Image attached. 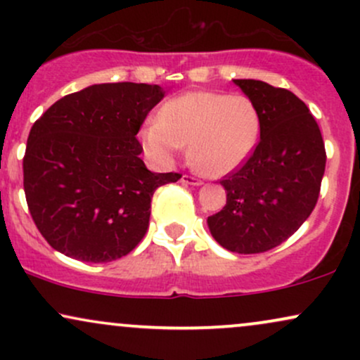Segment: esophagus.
Listing matches in <instances>:
<instances>
[{
	"instance_id": "1",
	"label": "esophagus",
	"mask_w": 360,
	"mask_h": 360,
	"mask_svg": "<svg viewBox=\"0 0 360 360\" xmlns=\"http://www.w3.org/2000/svg\"><path fill=\"white\" fill-rule=\"evenodd\" d=\"M181 181H183L184 184H191V186H201V184H203V181H201V179H198V177H194V176H188V174H184L183 177H181Z\"/></svg>"
}]
</instances>
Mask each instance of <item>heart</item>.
I'll list each match as a JSON object with an SVG mask.
<instances>
[{
    "mask_svg": "<svg viewBox=\"0 0 360 360\" xmlns=\"http://www.w3.org/2000/svg\"><path fill=\"white\" fill-rule=\"evenodd\" d=\"M259 131L257 108L247 96L191 91L164 103L139 137L143 152L159 164H171L189 143L193 166L201 174L220 177L249 159Z\"/></svg>",
    "mask_w": 360,
    "mask_h": 360,
    "instance_id": "obj_1",
    "label": "heart"
}]
</instances>
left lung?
<instances>
[{"label": "left lung", "mask_w": 360, "mask_h": 360, "mask_svg": "<svg viewBox=\"0 0 360 360\" xmlns=\"http://www.w3.org/2000/svg\"><path fill=\"white\" fill-rule=\"evenodd\" d=\"M257 108L260 140L243 166L225 176L221 212L208 229L223 249L260 254L303 225L315 208L325 172V143L308 106L264 81L233 79Z\"/></svg>", "instance_id": "obj_1"}]
</instances>
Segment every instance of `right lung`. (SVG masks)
I'll list each match as a JSON object with an SVG mask.
<instances>
[{
	"label": "right lung",
	"mask_w": 360,
	"mask_h": 360,
	"mask_svg": "<svg viewBox=\"0 0 360 360\" xmlns=\"http://www.w3.org/2000/svg\"><path fill=\"white\" fill-rule=\"evenodd\" d=\"M157 84H93L56 101L32 127L23 188L52 249L82 262H111L142 240L150 201L176 172H150L137 134L164 98Z\"/></svg>",
	"instance_id": "add662e5"
}]
</instances>
